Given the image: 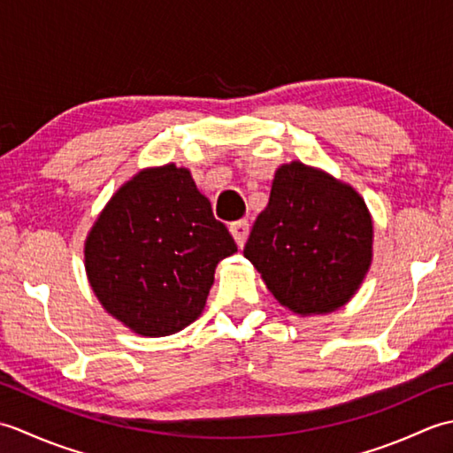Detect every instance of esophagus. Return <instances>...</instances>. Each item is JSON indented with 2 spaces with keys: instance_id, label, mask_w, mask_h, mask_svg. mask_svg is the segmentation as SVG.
Returning a JSON list of instances; mask_svg holds the SVG:
<instances>
[{
  "instance_id": "34e87169",
  "label": "esophagus",
  "mask_w": 453,
  "mask_h": 453,
  "mask_svg": "<svg viewBox=\"0 0 453 453\" xmlns=\"http://www.w3.org/2000/svg\"><path fill=\"white\" fill-rule=\"evenodd\" d=\"M229 232H232L237 247H243L245 245V239L249 235V221L247 219L232 221V224H229Z\"/></svg>"
}]
</instances>
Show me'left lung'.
<instances>
[{
  "mask_svg": "<svg viewBox=\"0 0 453 453\" xmlns=\"http://www.w3.org/2000/svg\"><path fill=\"white\" fill-rule=\"evenodd\" d=\"M372 245L373 221L358 192L292 161L276 169L243 255L278 303L307 317L350 302L372 266Z\"/></svg>",
  "mask_w": 453,
  "mask_h": 453,
  "instance_id": "obj_1",
  "label": "left lung"
}]
</instances>
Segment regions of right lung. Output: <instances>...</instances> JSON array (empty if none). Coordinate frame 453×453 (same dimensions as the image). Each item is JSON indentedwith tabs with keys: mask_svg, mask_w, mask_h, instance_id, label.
<instances>
[{
	"mask_svg": "<svg viewBox=\"0 0 453 453\" xmlns=\"http://www.w3.org/2000/svg\"><path fill=\"white\" fill-rule=\"evenodd\" d=\"M237 245L187 167L138 171L85 239V273L104 311L140 336H167L204 311L219 261Z\"/></svg>",
	"mask_w": 453,
	"mask_h": 453,
	"instance_id": "1",
	"label": "right lung"
}]
</instances>
